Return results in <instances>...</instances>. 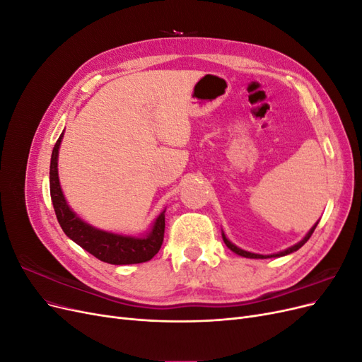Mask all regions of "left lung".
<instances>
[{"label":"left lung","mask_w":362,"mask_h":362,"mask_svg":"<svg viewBox=\"0 0 362 362\" xmlns=\"http://www.w3.org/2000/svg\"><path fill=\"white\" fill-rule=\"evenodd\" d=\"M317 223H319V222H315V223H314V226L310 229L308 233L305 234V237L300 240L299 243H296V245H293V246L287 247L286 250H281V252H276V254H270V255L254 254V252H249V250H245V249H240V247H238V246H235L233 242H229V240L226 238V235H225V233H223V231H222V238H223L225 245L228 246V249H231V250L234 252V254H237V255H240V257H245V258H257V259H264V258H278V257L288 255V254H291V252H296L298 249H300V247H302V246H303V245L310 240V237H311V234L314 233V229H315Z\"/></svg>","instance_id":"obj_1"}]
</instances>
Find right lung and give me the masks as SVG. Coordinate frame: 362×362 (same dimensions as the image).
<instances>
[{"label": "right lung", "mask_w": 362, "mask_h": 362, "mask_svg": "<svg viewBox=\"0 0 362 362\" xmlns=\"http://www.w3.org/2000/svg\"><path fill=\"white\" fill-rule=\"evenodd\" d=\"M63 133L60 134L57 144L54 145L49 166L51 201L63 233L89 254L98 259L108 262V264L127 266L149 261L163 245L166 208L156 217V221L152 222L148 231L141 235H125L104 231V229L95 228L90 223L84 222L78 214L72 211L66 198H64L59 180V149Z\"/></svg>", "instance_id": "1"}]
</instances>
